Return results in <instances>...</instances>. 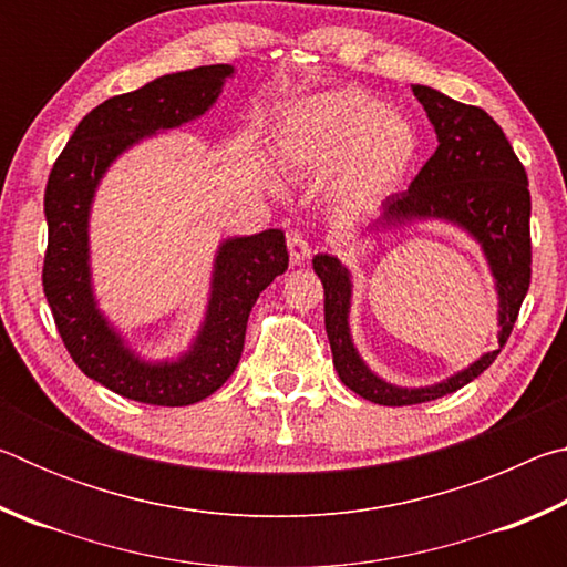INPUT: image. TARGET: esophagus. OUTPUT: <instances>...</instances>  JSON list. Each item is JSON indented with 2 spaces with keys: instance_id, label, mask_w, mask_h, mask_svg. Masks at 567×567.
<instances>
[{
  "instance_id": "obj_1",
  "label": "esophagus",
  "mask_w": 567,
  "mask_h": 567,
  "mask_svg": "<svg viewBox=\"0 0 567 567\" xmlns=\"http://www.w3.org/2000/svg\"><path fill=\"white\" fill-rule=\"evenodd\" d=\"M287 249H290V260L297 265L310 257V245H307L305 235L297 233V229H290V233H287Z\"/></svg>"
}]
</instances>
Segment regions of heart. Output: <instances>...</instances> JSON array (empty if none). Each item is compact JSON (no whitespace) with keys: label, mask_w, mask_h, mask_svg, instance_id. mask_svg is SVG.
Segmentation results:
<instances>
[{"label":"heart","mask_w":567,"mask_h":567,"mask_svg":"<svg viewBox=\"0 0 567 567\" xmlns=\"http://www.w3.org/2000/svg\"><path fill=\"white\" fill-rule=\"evenodd\" d=\"M415 155V130L360 87L295 102L275 132L280 167L297 177L328 172L330 199L348 209L370 207L395 192Z\"/></svg>","instance_id":"1"}]
</instances>
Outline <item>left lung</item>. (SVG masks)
Instances as JSON below:
<instances>
[{"label":"left lung","instance_id":"left-lung-1","mask_svg":"<svg viewBox=\"0 0 567 567\" xmlns=\"http://www.w3.org/2000/svg\"><path fill=\"white\" fill-rule=\"evenodd\" d=\"M437 134L435 155L425 162L405 192L382 203L372 225H405L412 219H445L475 237L491 265L497 290V342L513 332L530 287V189L520 159L505 132L485 110L445 97L425 84H412ZM315 272L324 287V330L340 380L378 405H417L465 388L495 362L501 350L485 352L470 368L427 388H398L378 378L354 350L350 338L352 280L332 255H315Z\"/></svg>","mask_w":567,"mask_h":567}]
</instances>
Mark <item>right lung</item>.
I'll return each mask as SVG.
<instances>
[{
	"label": "right lung",
	"mask_w": 567,
	"mask_h": 567,
	"mask_svg": "<svg viewBox=\"0 0 567 567\" xmlns=\"http://www.w3.org/2000/svg\"><path fill=\"white\" fill-rule=\"evenodd\" d=\"M233 74L235 66L229 64L195 66L110 97L76 124L47 179L50 239L42 285L54 324L76 368L127 400L182 408L223 388L243 354L249 310L290 262L282 229L225 239L215 257L205 322L177 360L147 362L134 354L94 300L90 209L104 172L150 134L203 117Z\"/></svg>",
	"instance_id": "obj_1"
}]
</instances>
